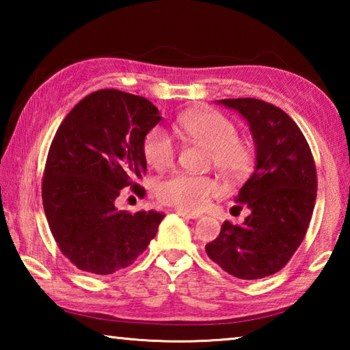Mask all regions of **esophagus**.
Wrapping results in <instances>:
<instances>
[{"mask_svg":"<svg viewBox=\"0 0 350 350\" xmlns=\"http://www.w3.org/2000/svg\"><path fill=\"white\" fill-rule=\"evenodd\" d=\"M177 215H180L182 217H187V219H199L200 213H189V211H185V210H177Z\"/></svg>","mask_w":350,"mask_h":350,"instance_id":"34e87169","label":"esophagus"}]
</instances>
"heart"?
Listing matches in <instances>:
<instances>
[{"label":"heart","mask_w":350,"mask_h":350,"mask_svg":"<svg viewBox=\"0 0 350 350\" xmlns=\"http://www.w3.org/2000/svg\"><path fill=\"white\" fill-rule=\"evenodd\" d=\"M180 131L194 142L210 148V162L228 179H241L252 167V151L238 140V129L227 117L215 111L191 112L177 122ZM144 156L151 167L163 170L176 159V145L162 128H152L145 135ZM219 193L215 179L206 176L177 173L167 177L157 187V196L163 204L179 210L204 208L210 198Z\"/></svg>","instance_id":"b5f03b06"}]
</instances>
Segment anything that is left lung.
I'll return each instance as SVG.
<instances>
[{
    "mask_svg": "<svg viewBox=\"0 0 350 350\" xmlns=\"http://www.w3.org/2000/svg\"><path fill=\"white\" fill-rule=\"evenodd\" d=\"M216 103L247 120L256 167L234 199L250 215L241 225L225 221L205 252L227 273L259 280L280 271L304 239L317 199L315 162L301 129L282 109L258 98Z\"/></svg>",
    "mask_w": 350,
    "mask_h": 350,
    "instance_id": "left-lung-1",
    "label": "left lung"
}]
</instances>
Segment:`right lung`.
Here are the masks:
<instances>
[{
	"label": "right lung",
	"instance_id": "right-lung-1",
	"mask_svg": "<svg viewBox=\"0 0 350 350\" xmlns=\"http://www.w3.org/2000/svg\"><path fill=\"white\" fill-rule=\"evenodd\" d=\"M162 120L145 97L117 90L86 96L52 140L43 177V206L62 253L77 269L111 275L131 265L156 236L163 213L117 210L120 189H145V135Z\"/></svg>",
	"mask_w": 350,
	"mask_h": 350
}]
</instances>
